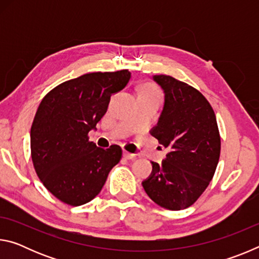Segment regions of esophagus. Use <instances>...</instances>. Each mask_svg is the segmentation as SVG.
<instances>
[{"mask_svg": "<svg viewBox=\"0 0 259 259\" xmlns=\"http://www.w3.org/2000/svg\"><path fill=\"white\" fill-rule=\"evenodd\" d=\"M123 156L128 160H134L136 157L135 154H131V153H129V152H123Z\"/></svg>", "mask_w": 259, "mask_h": 259, "instance_id": "obj_1", "label": "esophagus"}]
</instances>
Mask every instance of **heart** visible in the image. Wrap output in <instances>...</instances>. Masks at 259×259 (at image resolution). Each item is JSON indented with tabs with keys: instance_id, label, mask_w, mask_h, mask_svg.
<instances>
[{
	"instance_id": "b5f03b06",
	"label": "heart",
	"mask_w": 259,
	"mask_h": 259,
	"mask_svg": "<svg viewBox=\"0 0 259 259\" xmlns=\"http://www.w3.org/2000/svg\"><path fill=\"white\" fill-rule=\"evenodd\" d=\"M138 97H160V90L153 83H145L140 87Z\"/></svg>"
}]
</instances>
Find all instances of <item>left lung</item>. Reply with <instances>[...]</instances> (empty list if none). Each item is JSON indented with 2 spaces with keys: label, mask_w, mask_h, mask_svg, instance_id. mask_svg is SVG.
<instances>
[{
  "label": "left lung",
  "mask_w": 259,
  "mask_h": 259,
  "mask_svg": "<svg viewBox=\"0 0 259 259\" xmlns=\"http://www.w3.org/2000/svg\"><path fill=\"white\" fill-rule=\"evenodd\" d=\"M164 93V106L151 130L166 150L159 164L143 182L147 195L169 210L188 208L208 187L221 155L216 115L204 96L169 75L153 76Z\"/></svg>",
  "instance_id": "obj_1"
}]
</instances>
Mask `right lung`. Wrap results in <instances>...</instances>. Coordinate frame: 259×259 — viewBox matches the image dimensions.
<instances>
[{
  "instance_id": "1",
  "label": "right lung",
  "mask_w": 259,
  "mask_h": 259,
  "mask_svg": "<svg viewBox=\"0 0 259 259\" xmlns=\"http://www.w3.org/2000/svg\"><path fill=\"white\" fill-rule=\"evenodd\" d=\"M128 69L88 73L49 91L30 128V154L43 185L61 202L77 207L102 191L122 157L119 145L100 148L90 130L106 113L112 94L128 84Z\"/></svg>"
}]
</instances>
